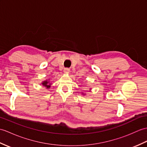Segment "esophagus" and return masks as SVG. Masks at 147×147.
<instances>
[{"instance_id": "esophagus-1", "label": "esophagus", "mask_w": 147, "mask_h": 147, "mask_svg": "<svg viewBox=\"0 0 147 147\" xmlns=\"http://www.w3.org/2000/svg\"><path fill=\"white\" fill-rule=\"evenodd\" d=\"M69 71H70V69H69V68H67V67H66V68H64V73H69Z\"/></svg>"}]
</instances>
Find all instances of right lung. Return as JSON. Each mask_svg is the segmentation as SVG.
I'll return each mask as SVG.
<instances>
[{
  "mask_svg": "<svg viewBox=\"0 0 147 147\" xmlns=\"http://www.w3.org/2000/svg\"><path fill=\"white\" fill-rule=\"evenodd\" d=\"M42 84H43V86H46L47 88H50V84H49V81H44Z\"/></svg>",
  "mask_w": 147,
  "mask_h": 147,
  "instance_id": "right-lung-1",
  "label": "right lung"
}]
</instances>
